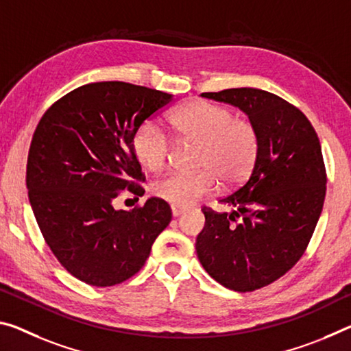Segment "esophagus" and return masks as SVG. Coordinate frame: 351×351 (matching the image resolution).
<instances>
[{
    "label": "esophagus",
    "mask_w": 351,
    "mask_h": 351,
    "mask_svg": "<svg viewBox=\"0 0 351 351\" xmlns=\"http://www.w3.org/2000/svg\"><path fill=\"white\" fill-rule=\"evenodd\" d=\"M182 213H186V208H181V206H171V215L173 217H178V215H181Z\"/></svg>",
    "instance_id": "1"
}]
</instances>
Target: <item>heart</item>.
<instances>
[{
	"label": "heart",
	"instance_id": "heart-1",
	"mask_svg": "<svg viewBox=\"0 0 351 351\" xmlns=\"http://www.w3.org/2000/svg\"><path fill=\"white\" fill-rule=\"evenodd\" d=\"M171 126L181 141H195L198 170H176L152 184L154 197L175 206H189L213 193L219 180L231 187L252 171L259 137L248 120L208 101H192L178 109ZM132 152L147 170H160L170 158V141L154 120H147L132 136Z\"/></svg>",
	"mask_w": 351,
	"mask_h": 351
}]
</instances>
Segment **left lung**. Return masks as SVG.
Returning <instances> with one entry per match:
<instances>
[{"instance_id":"1","label":"left lung","mask_w":351,"mask_h":351,"mask_svg":"<svg viewBox=\"0 0 351 351\" xmlns=\"http://www.w3.org/2000/svg\"><path fill=\"white\" fill-rule=\"evenodd\" d=\"M202 97L243 110L259 137L247 181L220 198L236 210L203 208L206 221L195 243L199 263L217 282L252 292L291 270L313 237L326 192L320 141L302 110L270 92L241 87Z\"/></svg>"}]
</instances>
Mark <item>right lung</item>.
Wrapping results in <instances>:
<instances>
[{
	"instance_id": "add662e5",
	"label": "right lung",
	"mask_w": 351,
	"mask_h": 351,
	"mask_svg": "<svg viewBox=\"0 0 351 351\" xmlns=\"http://www.w3.org/2000/svg\"><path fill=\"white\" fill-rule=\"evenodd\" d=\"M171 101L170 93L130 82H92L38 121L26 165L32 213L53 254L86 285L115 286L136 275L170 223L160 198L132 210L112 202L125 189L141 197L145 175L132 136Z\"/></svg>"
}]
</instances>
